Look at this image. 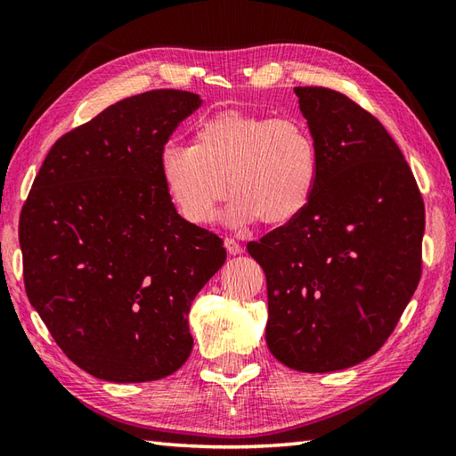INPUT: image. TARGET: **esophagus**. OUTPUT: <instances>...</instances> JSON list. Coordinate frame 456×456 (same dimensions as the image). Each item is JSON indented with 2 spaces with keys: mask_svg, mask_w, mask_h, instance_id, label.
<instances>
[{
  "mask_svg": "<svg viewBox=\"0 0 456 456\" xmlns=\"http://www.w3.org/2000/svg\"><path fill=\"white\" fill-rule=\"evenodd\" d=\"M224 245H226V251H228L230 255H240V253H241V243H240L238 240L226 238V240H224Z\"/></svg>",
  "mask_w": 456,
  "mask_h": 456,
  "instance_id": "obj_1",
  "label": "esophagus"
}]
</instances>
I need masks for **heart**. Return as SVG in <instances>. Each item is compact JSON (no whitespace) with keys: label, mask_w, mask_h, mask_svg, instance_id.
<instances>
[{"label":"heart","mask_w":456,"mask_h":456,"mask_svg":"<svg viewBox=\"0 0 456 456\" xmlns=\"http://www.w3.org/2000/svg\"><path fill=\"white\" fill-rule=\"evenodd\" d=\"M159 175L176 211L191 224L213 223L230 190V226L256 220L280 226L306 209L320 159L300 119L223 110L198 123L191 144L161 148Z\"/></svg>","instance_id":"1"}]
</instances>
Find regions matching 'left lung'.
I'll list each match as a JSON object with an SVG mask.
<instances>
[{
  "mask_svg": "<svg viewBox=\"0 0 456 456\" xmlns=\"http://www.w3.org/2000/svg\"><path fill=\"white\" fill-rule=\"evenodd\" d=\"M317 146L306 209L247 243L266 273V344L302 372L365 362L388 340L420 280L424 201L382 123L346 94L295 87Z\"/></svg>",
  "mask_w": 456,
  "mask_h": 456,
  "instance_id": "1",
  "label": "left lung"
}]
</instances>
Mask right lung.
Instances as JSON below:
<instances>
[{"mask_svg": "<svg viewBox=\"0 0 456 456\" xmlns=\"http://www.w3.org/2000/svg\"><path fill=\"white\" fill-rule=\"evenodd\" d=\"M200 106V94L176 89L108 106L53 144L22 207L26 295L96 379L158 380L194 348L188 312L226 249L176 213L159 151Z\"/></svg>", "mask_w": 456, "mask_h": 456, "instance_id": "add662e5", "label": "right lung"}]
</instances>
